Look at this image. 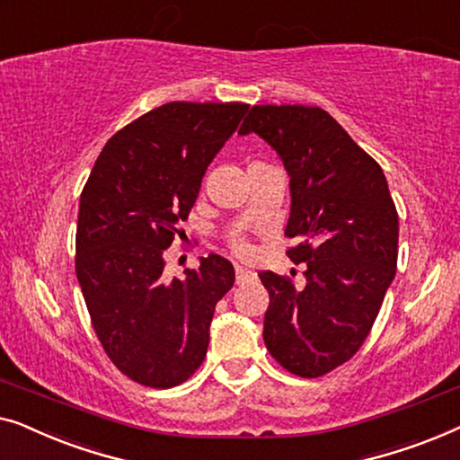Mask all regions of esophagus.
<instances>
[{
	"label": "esophagus",
	"instance_id": "esophagus-1",
	"mask_svg": "<svg viewBox=\"0 0 460 460\" xmlns=\"http://www.w3.org/2000/svg\"><path fill=\"white\" fill-rule=\"evenodd\" d=\"M235 275H237V283H242V281H245L248 279V277H252L254 273H252V270H248V269H243V267H235Z\"/></svg>",
	"mask_w": 460,
	"mask_h": 460
}]
</instances>
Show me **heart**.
Returning a JSON list of instances; mask_svg holds the SVG:
<instances>
[{
  "label": "heart",
  "mask_w": 460,
  "mask_h": 460,
  "mask_svg": "<svg viewBox=\"0 0 460 460\" xmlns=\"http://www.w3.org/2000/svg\"><path fill=\"white\" fill-rule=\"evenodd\" d=\"M233 248H235V252H239V254H248L250 252V248H248V243L243 242V239H239V237H233Z\"/></svg>",
  "instance_id": "b5f03b06"
}]
</instances>
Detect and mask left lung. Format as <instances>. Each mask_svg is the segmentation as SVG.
Masks as SVG:
<instances>
[{"label": "left lung", "instance_id": "8db88e82", "mask_svg": "<svg viewBox=\"0 0 460 460\" xmlns=\"http://www.w3.org/2000/svg\"><path fill=\"white\" fill-rule=\"evenodd\" d=\"M256 133L289 177L286 235L306 283L261 273L269 292L264 344L283 368L321 377L367 340L396 275L398 215L381 166L333 116L313 106H254L239 135Z\"/></svg>", "mask_w": 460, "mask_h": 460}]
</instances>
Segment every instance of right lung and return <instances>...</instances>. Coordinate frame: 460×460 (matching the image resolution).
<instances>
[{"label":"right lung","mask_w":460,"mask_h":460,"mask_svg":"<svg viewBox=\"0 0 460 460\" xmlns=\"http://www.w3.org/2000/svg\"><path fill=\"white\" fill-rule=\"evenodd\" d=\"M248 103L171 102L103 146L81 193L76 279L110 360L127 377L172 387L202 365L215 306L235 269L210 254L166 281L164 250L196 204L206 168Z\"/></svg>","instance_id":"1"}]
</instances>
